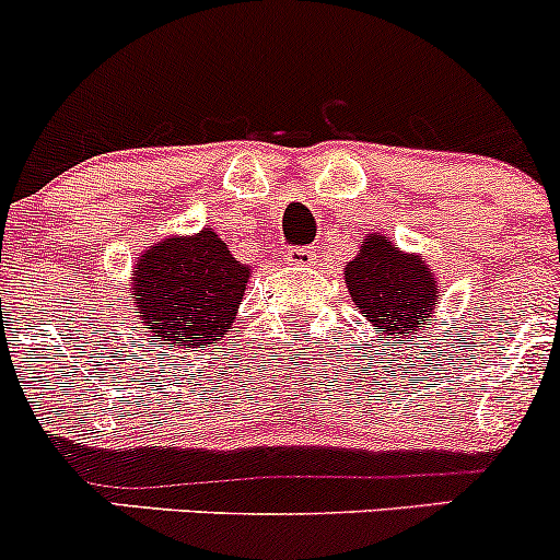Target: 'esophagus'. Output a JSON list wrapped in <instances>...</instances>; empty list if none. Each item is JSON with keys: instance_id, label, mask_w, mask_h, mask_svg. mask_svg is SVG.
Wrapping results in <instances>:
<instances>
[{"instance_id": "obj_1", "label": "esophagus", "mask_w": 560, "mask_h": 560, "mask_svg": "<svg viewBox=\"0 0 560 560\" xmlns=\"http://www.w3.org/2000/svg\"><path fill=\"white\" fill-rule=\"evenodd\" d=\"M288 264H313L315 261V250L313 247H291V250H288Z\"/></svg>"}]
</instances>
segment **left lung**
<instances>
[{
  "instance_id": "8db88e82",
  "label": "left lung",
  "mask_w": 560,
  "mask_h": 560,
  "mask_svg": "<svg viewBox=\"0 0 560 560\" xmlns=\"http://www.w3.org/2000/svg\"><path fill=\"white\" fill-rule=\"evenodd\" d=\"M345 285L359 313L394 345L420 342L440 304V282L423 256L405 253L380 232L345 264Z\"/></svg>"
}]
</instances>
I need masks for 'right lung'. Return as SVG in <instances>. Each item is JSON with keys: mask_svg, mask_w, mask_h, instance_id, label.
<instances>
[{"mask_svg": "<svg viewBox=\"0 0 560 560\" xmlns=\"http://www.w3.org/2000/svg\"><path fill=\"white\" fill-rule=\"evenodd\" d=\"M250 280L215 229L172 234L135 264L129 302L153 339L166 348L215 345L232 328Z\"/></svg>", "mask_w": 560, "mask_h": 560, "instance_id": "1", "label": "right lung"}]
</instances>
